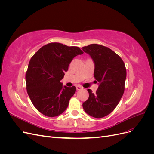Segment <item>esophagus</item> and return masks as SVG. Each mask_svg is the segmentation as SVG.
Here are the masks:
<instances>
[{
	"mask_svg": "<svg viewBox=\"0 0 154 154\" xmlns=\"http://www.w3.org/2000/svg\"><path fill=\"white\" fill-rule=\"evenodd\" d=\"M82 89H83V87L82 86H80V85H77L76 86V90L77 91H80V90H82Z\"/></svg>",
	"mask_w": 154,
	"mask_h": 154,
	"instance_id": "34e87169",
	"label": "esophagus"
}]
</instances>
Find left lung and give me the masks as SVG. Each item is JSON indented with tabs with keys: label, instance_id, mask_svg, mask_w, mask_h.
Instances as JSON below:
<instances>
[{
	"label": "left lung",
	"instance_id": "1",
	"mask_svg": "<svg viewBox=\"0 0 154 154\" xmlns=\"http://www.w3.org/2000/svg\"><path fill=\"white\" fill-rule=\"evenodd\" d=\"M91 56L95 65L94 76L99 82L95 94L88 89L89 97L83 108L88 115L101 118L112 112L125 91L127 71L123 60L110 48L93 44L82 48Z\"/></svg>",
	"mask_w": 154,
	"mask_h": 154
}]
</instances>
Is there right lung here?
I'll return each mask as SVG.
<instances>
[{
	"instance_id": "1",
	"label": "right lung",
	"mask_w": 154,
	"mask_h": 154,
	"mask_svg": "<svg viewBox=\"0 0 154 154\" xmlns=\"http://www.w3.org/2000/svg\"><path fill=\"white\" fill-rule=\"evenodd\" d=\"M83 51L76 46L49 43L42 47L31 58L26 74L29 98L40 113L55 117L67 108L76 87L63 86L60 80L72 59Z\"/></svg>"
}]
</instances>
